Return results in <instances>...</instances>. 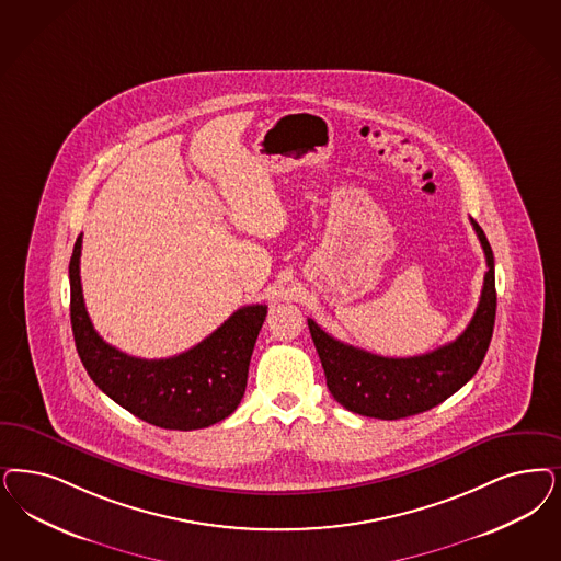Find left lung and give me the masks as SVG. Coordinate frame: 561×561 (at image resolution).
I'll list each match as a JSON object with an SVG mask.
<instances>
[{
    "mask_svg": "<svg viewBox=\"0 0 561 561\" xmlns=\"http://www.w3.org/2000/svg\"><path fill=\"white\" fill-rule=\"evenodd\" d=\"M470 224L481 240L486 273L474 317L454 342L421 356L387 358L331 337L309 319L329 391L350 412L383 421L421 414L454 396L481 367L495 325V261L481 226L472 217Z\"/></svg>",
    "mask_w": 561,
    "mask_h": 561,
    "instance_id": "obj_1",
    "label": "left lung"
}]
</instances>
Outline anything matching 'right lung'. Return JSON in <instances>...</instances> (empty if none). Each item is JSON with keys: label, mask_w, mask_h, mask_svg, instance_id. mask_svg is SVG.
Returning a JSON list of instances; mask_svg holds the SVG:
<instances>
[{"label": "right lung", "mask_w": 561, "mask_h": 561, "mask_svg": "<svg viewBox=\"0 0 561 561\" xmlns=\"http://www.w3.org/2000/svg\"><path fill=\"white\" fill-rule=\"evenodd\" d=\"M78 236L70 259V321L78 356L95 386L149 425L193 431L215 425L240 404L252 348L267 307L236 310L194 348L172 358L145 360L110 346L99 335L82 298Z\"/></svg>", "instance_id": "1"}]
</instances>
